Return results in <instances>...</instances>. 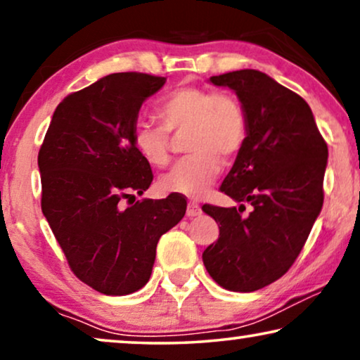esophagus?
Returning a JSON list of instances; mask_svg holds the SVG:
<instances>
[{
	"instance_id": "1",
	"label": "esophagus",
	"mask_w": 360,
	"mask_h": 360,
	"mask_svg": "<svg viewBox=\"0 0 360 360\" xmlns=\"http://www.w3.org/2000/svg\"><path fill=\"white\" fill-rule=\"evenodd\" d=\"M200 214H201L200 205L195 203V201H190L188 208H186V216H188V218H195V216H200Z\"/></svg>"
}]
</instances>
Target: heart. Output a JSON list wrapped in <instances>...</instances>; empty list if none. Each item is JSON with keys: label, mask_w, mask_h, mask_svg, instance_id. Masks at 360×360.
Masks as SVG:
<instances>
[{"label": "heart", "mask_w": 360, "mask_h": 360, "mask_svg": "<svg viewBox=\"0 0 360 360\" xmlns=\"http://www.w3.org/2000/svg\"><path fill=\"white\" fill-rule=\"evenodd\" d=\"M162 124L137 121L132 146L152 167L170 162V132L185 136L188 157L160 179L170 193L191 198L205 195L221 172V160L233 162L248 139V115L238 98L210 88L184 86L164 96L157 105Z\"/></svg>", "instance_id": "heart-1"}]
</instances>
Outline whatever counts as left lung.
<instances>
[{"label": "left lung", "mask_w": 360, "mask_h": 360, "mask_svg": "<svg viewBox=\"0 0 360 360\" xmlns=\"http://www.w3.org/2000/svg\"><path fill=\"white\" fill-rule=\"evenodd\" d=\"M210 82L234 90L248 115V139L219 190L254 210L203 205L219 226L203 264L219 287L255 292L287 274L307 243L323 208L328 144L308 103L265 73L245 68Z\"/></svg>", "instance_id": "left-lung-1"}]
</instances>
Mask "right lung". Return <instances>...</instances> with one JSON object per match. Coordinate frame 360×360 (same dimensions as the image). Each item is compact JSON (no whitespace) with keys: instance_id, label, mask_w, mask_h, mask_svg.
<instances>
[{"instance_id":"1","label":"right lung","mask_w":360,"mask_h":360,"mask_svg":"<svg viewBox=\"0 0 360 360\" xmlns=\"http://www.w3.org/2000/svg\"><path fill=\"white\" fill-rule=\"evenodd\" d=\"M167 78L122 72L58 103L39 150L42 213L77 278L103 295L134 293L149 282L160 236L180 223L186 201L137 200L150 165L132 146L146 98Z\"/></svg>"}]
</instances>
